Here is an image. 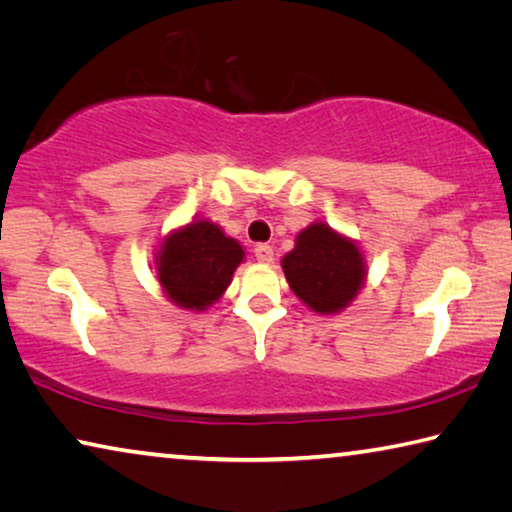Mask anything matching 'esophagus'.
<instances>
[{"label":"esophagus","mask_w":512,"mask_h":512,"mask_svg":"<svg viewBox=\"0 0 512 512\" xmlns=\"http://www.w3.org/2000/svg\"><path fill=\"white\" fill-rule=\"evenodd\" d=\"M254 256L258 263H272L274 261V249L270 245H256Z\"/></svg>","instance_id":"34e87169"}]
</instances>
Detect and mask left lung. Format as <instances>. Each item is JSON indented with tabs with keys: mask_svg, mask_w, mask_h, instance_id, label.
I'll return each instance as SVG.
<instances>
[{
	"mask_svg": "<svg viewBox=\"0 0 512 512\" xmlns=\"http://www.w3.org/2000/svg\"><path fill=\"white\" fill-rule=\"evenodd\" d=\"M281 265L292 292L322 315L349 306L365 281V261L356 242L324 222L306 226Z\"/></svg>",
	"mask_w": 512,
	"mask_h": 512,
	"instance_id": "1",
	"label": "left lung"
}]
</instances>
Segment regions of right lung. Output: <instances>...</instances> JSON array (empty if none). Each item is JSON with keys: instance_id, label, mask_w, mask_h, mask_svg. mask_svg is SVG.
<instances>
[{"instance_id": "right-lung-1", "label": "right lung", "mask_w": 512, "mask_h": 512, "mask_svg": "<svg viewBox=\"0 0 512 512\" xmlns=\"http://www.w3.org/2000/svg\"><path fill=\"white\" fill-rule=\"evenodd\" d=\"M245 258L233 238L208 220H195L170 233L158 251V281L174 304L204 311L229 288L231 276Z\"/></svg>"}]
</instances>
